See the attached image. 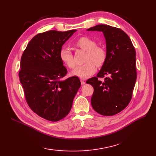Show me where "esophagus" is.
<instances>
[{
  "instance_id": "obj_1",
  "label": "esophagus",
  "mask_w": 156,
  "mask_h": 156,
  "mask_svg": "<svg viewBox=\"0 0 156 156\" xmlns=\"http://www.w3.org/2000/svg\"><path fill=\"white\" fill-rule=\"evenodd\" d=\"M80 81H81V84H82V85L85 84V83H86V81H85V80H81Z\"/></svg>"
}]
</instances>
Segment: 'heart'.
Here are the masks:
<instances>
[{"label":"heart","instance_id":"obj_1","mask_svg":"<svg viewBox=\"0 0 156 156\" xmlns=\"http://www.w3.org/2000/svg\"><path fill=\"white\" fill-rule=\"evenodd\" d=\"M95 40L90 37H82L75 42L76 48L87 51L85 55L84 64L78 66L72 71V74L81 78H87L94 74L96 71V66L101 67L107 59V51L105 49L97 45ZM62 61L69 68H74L76 64L73 58V54L67 48H63L60 51Z\"/></svg>","mask_w":156,"mask_h":156}]
</instances>
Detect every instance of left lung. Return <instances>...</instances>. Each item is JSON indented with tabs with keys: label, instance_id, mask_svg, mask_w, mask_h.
Returning a JSON list of instances; mask_svg holds the SVG:
<instances>
[{
	"label": "left lung",
	"instance_id": "left-lung-1",
	"mask_svg": "<svg viewBox=\"0 0 156 156\" xmlns=\"http://www.w3.org/2000/svg\"><path fill=\"white\" fill-rule=\"evenodd\" d=\"M87 31H102L107 45L105 64L96 77L87 81L94 88L92 107L102 115H115L131 100L137 78L136 52L130 38L121 29L98 25Z\"/></svg>",
	"mask_w": 156,
	"mask_h": 156
}]
</instances>
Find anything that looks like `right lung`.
Returning <instances> with one entry per match:
<instances>
[{
    "mask_svg": "<svg viewBox=\"0 0 156 156\" xmlns=\"http://www.w3.org/2000/svg\"><path fill=\"white\" fill-rule=\"evenodd\" d=\"M77 30H51L36 35L21 59L19 76L25 100L35 113L55 122L71 110L81 83L77 76L62 79L68 70L60 58L62 45Z\"/></svg>",
    "mask_w": 156,
    "mask_h": 156,
    "instance_id": "add662e5",
    "label": "right lung"
}]
</instances>
